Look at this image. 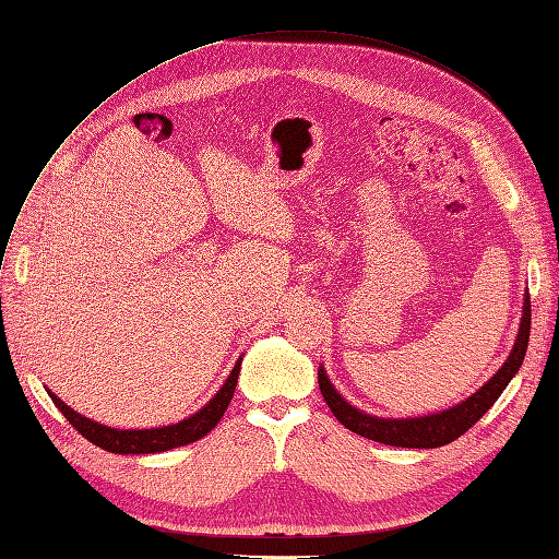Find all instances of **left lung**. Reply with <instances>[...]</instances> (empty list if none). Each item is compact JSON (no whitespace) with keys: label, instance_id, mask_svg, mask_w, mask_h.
Masks as SVG:
<instances>
[{"label":"left lung","instance_id":"left-lung-1","mask_svg":"<svg viewBox=\"0 0 559 559\" xmlns=\"http://www.w3.org/2000/svg\"><path fill=\"white\" fill-rule=\"evenodd\" d=\"M523 319L521 329H518V337L509 358L504 360L502 368H499L488 383H484L474 395L463 400L451 409H444L439 414L428 416H416V418H379L370 416L356 407H352L331 383L329 374L323 368H319V389L321 395L329 404L333 416L342 423L346 430H352L360 437H368L379 444L389 447H402V449H437L455 441L460 435H465L474 423L484 416L502 391L509 386V381L521 370L525 360L527 342H530V325H532V305L530 294L523 298Z\"/></svg>","mask_w":559,"mask_h":559}]
</instances>
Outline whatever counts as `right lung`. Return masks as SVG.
<instances>
[{
  "mask_svg": "<svg viewBox=\"0 0 559 559\" xmlns=\"http://www.w3.org/2000/svg\"><path fill=\"white\" fill-rule=\"evenodd\" d=\"M240 360L236 362V368L230 370L228 379L224 381V386L217 391V395L210 400L203 409H199L197 414H191L189 418H185L180 423H173V426H164V428H150V430L108 428L79 412H73L69 404H64L52 391H48V395L55 402V407L64 414V418L71 423V426L79 430L87 441H92L94 447H99L110 453H122V455L162 453V451H170L178 447H187V444H191V441L205 437L217 426L219 418L224 416V412L228 407L230 397H234V393H236Z\"/></svg>",
  "mask_w": 559,
  "mask_h": 559,
  "instance_id": "add662e5",
  "label": "right lung"
}]
</instances>
